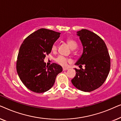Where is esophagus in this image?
<instances>
[{
    "mask_svg": "<svg viewBox=\"0 0 121 121\" xmlns=\"http://www.w3.org/2000/svg\"><path fill=\"white\" fill-rule=\"evenodd\" d=\"M63 70L64 71L68 70V68H66V67H63Z\"/></svg>",
    "mask_w": 121,
    "mask_h": 121,
    "instance_id": "obj_1",
    "label": "esophagus"
}]
</instances>
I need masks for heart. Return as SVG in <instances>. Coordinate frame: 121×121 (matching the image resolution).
I'll return each mask as SVG.
<instances>
[{
	"label": "heart",
	"mask_w": 121,
	"mask_h": 121,
	"mask_svg": "<svg viewBox=\"0 0 121 121\" xmlns=\"http://www.w3.org/2000/svg\"><path fill=\"white\" fill-rule=\"evenodd\" d=\"M67 42L69 46V47H70L71 49H75L77 48L78 44L77 43L75 42V41L73 40L72 39H68L67 40ZM57 45L56 43H54L53 44L52 47V51L53 52H55V51H57ZM55 60L56 62H57L58 63L62 65H65L67 63L68 59L67 58L64 57V56H59L56 58Z\"/></svg>",
	"instance_id": "b5f03b06"
}]
</instances>
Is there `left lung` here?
<instances>
[{
  "label": "left lung",
  "instance_id": "8db88e82",
  "mask_svg": "<svg viewBox=\"0 0 121 121\" xmlns=\"http://www.w3.org/2000/svg\"><path fill=\"white\" fill-rule=\"evenodd\" d=\"M83 52L75 65L85 68H75L76 75L72 82L76 88L90 92L105 82L110 70V57L105 43L98 35L86 29L78 31Z\"/></svg>",
  "mask_w": 121,
  "mask_h": 121
}]
</instances>
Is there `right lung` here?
I'll return each mask as SVG.
<instances>
[{
	"label": "right lung",
	"instance_id": "add662e5",
	"mask_svg": "<svg viewBox=\"0 0 121 121\" xmlns=\"http://www.w3.org/2000/svg\"><path fill=\"white\" fill-rule=\"evenodd\" d=\"M60 35V32L40 29L30 35L21 44L16 70L22 83L32 91L42 93L49 90L58 74L62 72V67L58 64L48 66L44 62Z\"/></svg>",
	"mask_w": 121,
	"mask_h": 121
}]
</instances>
